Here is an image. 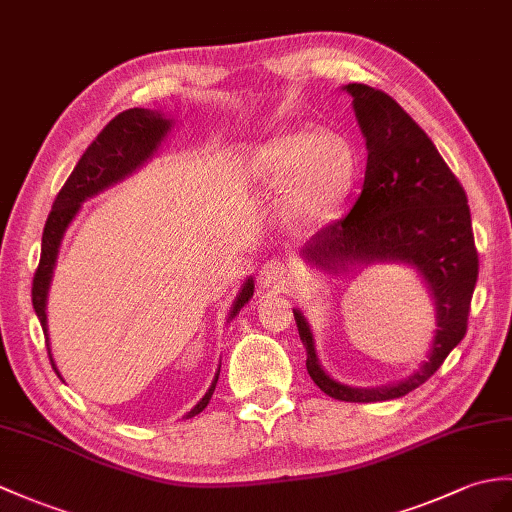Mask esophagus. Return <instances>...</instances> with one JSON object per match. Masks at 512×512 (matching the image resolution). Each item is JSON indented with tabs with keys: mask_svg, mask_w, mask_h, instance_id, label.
<instances>
[{
	"mask_svg": "<svg viewBox=\"0 0 512 512\" xmlns=\"http://www.w3.org/2000/svg\"><path fill=\"white\" fill-rule=\"evenodd\" d=\"M292 281V270L281 259H270L259 270V283H264V288H277L283 290L285 285Z\"/></svg>",
	"mask_w": 512,
	"mask_h": 512,
	"instance_id": "1",
	"label": "esophagus"
}]
</instances>
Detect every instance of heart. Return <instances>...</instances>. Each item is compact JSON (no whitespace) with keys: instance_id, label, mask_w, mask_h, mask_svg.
Here are the masks:
<instances>
[{"instance_id":"b5f03b06","label":"heart","mask_w":512,"mask_h":512,"mask_svg":"<svg viewBox=\"0 0 512 512\" xmlns=\"http://www.w3.org/2000/svg\"><path fill=\"white\" fill-rule=\"evenodd\" d=\"M248 181L279 189L295 181L285 213L299 224H318L338 209L355 178V152L344 139L316 128H296L259 144L244 163Z\"/></svg>"}]
</instances>
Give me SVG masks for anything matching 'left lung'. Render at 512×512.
<instances>
[{"label":"left lung","mask_w":512,"mask_h":512,"mask_svg":"<svg viewBox=\"0 0 512 512\" xmlns=\"http://www.w3.org/2000/svg\"><path fill=\"white\" fill-rule=\"evenodd\" d=\"M344 89L366 137L362 194L347 216L320 229L301 255L329 272L373 261L414 266L430 288L438 329L417 373L395 386L366 390L331 379L318 364L314 336L299 310L294 320L307 351V373L325 395L355 403L388 401L425 384L465 338L480 264L467 194L432 139L388 93L358 82Z\"/></svg>","instance_id":"1"}]
</instances>
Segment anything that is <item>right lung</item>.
Listing matches in <instances>:
<instances>
[{
    "label": "right lung",
    "instance_id": "obj_1",
    "mask_svg": "<svg viewBox=\"0 0 512 512\" xmlns=\"http://www.w3.org/2000/svg\"><path fill=\"white\" fill-rule=\"evenodd\" d=\"M170 128H172V120H168V117L159 111L128 109L120 115H115L113 120L102 128V133L91 141V146L85 150V154H82L74 172L69 174L63 189L58 192L54 200L52 211L50 216H47L45 229H43L39 268L34 272V279H32V305H34V312H37L41 320L47 355H50L52 368L58 377H61V373H58V368L52 360L50 338H47L45 305H47V290H50L52 272L56 266L58 248H61L63 235L69 227V222L76 218L82 202L95 194H100L102 189L111 187L113 183L122 181V178L141 168V165L152 157L154 150L159 148V144L163 141V137L168 135ZM253 290H255V283L253 279H248L242 285L240 294H237V299L231 307L229 320L235 318L237 312L251 301ZM218 375L220 371L216 373V377H213V384L205 392V397H202L196 406L185 414V419H192L207 408L213 390H216Z\"/></svg>",
    "mask_w": 512,
    "mask_h": 512
}]
</instances>
